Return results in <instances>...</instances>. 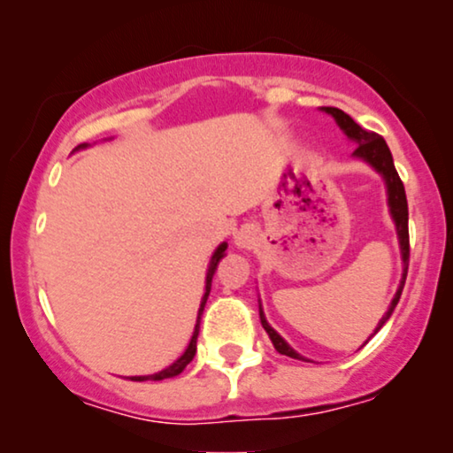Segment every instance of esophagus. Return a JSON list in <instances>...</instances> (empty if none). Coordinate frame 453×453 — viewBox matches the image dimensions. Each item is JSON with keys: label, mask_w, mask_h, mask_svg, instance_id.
<instances>
[{"label": "esophagus", "mask_w": 453, "mask_h": 453, "mask_svg": "<svg viewBox=\"0 0 453 453\" xmlns=\"http://www.w3.org/2000/svg\"><path fill=\"white\" fill-rule=\"evenodd\" d=\"M256 238H257V227L251 226V223H244V226H241L236 232H234V242H236L241 249L253 247V244H256Z\"/></svg>", "instance_id": "obj_1"}]
</instances>
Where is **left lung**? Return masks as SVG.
<instances>
[{
  "label": "left lung",
  "instance_id": "left-lung-1",
  "mask_svg": "<svg viewBox=\"0 0 453 453\" xmlns=\"http://www.w3.org/2000/svg\"><path fill=\"white\" fill-rule=\"evenodd\" d=\"M324 111L327 114H332V117L336 119V123H339V127L342 129V132H345L347 136H349L353 142L357 144V149L353 150V155H357V157L368 161V164H371L372 168L377 170V173H381L383 179H386V185H388L389 212H392L394 223H396L400 251H403V262H404V273H403V280H400L398 292H396V296H394L392 304H389V311L386 315H383V319L379 321V326L375 330V334H377V332L381 330V326L389 319V315L394 313V309H396L400 294H403V288H404V279H407V270H409V206H407V194H404L403 180H400L396 168H394V159H392V153H389L386 140L379 136V134L368 132V129L357 126V123L353 121L349 114L339 111V108L326 106ZM259 319H262L264 330L268 332V336H270V341H273L274 349H277L280 356H289V357H294V360H304L300 353H296L292 347H289L288 342L280 339L277 332H274L273 327L268 326L266 317H264L262 311H259Z\"/></svg>",
  "mask_w": 453,
  "mask_h": 453
}]
</instances>
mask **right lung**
Here are the masks:
<instances>
[{
    "instance_id": "right-lung-1",
    "label": "right lung",
    "mask_w": 453,
    "mask_h": 453,
    "mask_svg": "<svg viewBox=\"0 0 453 453\" xmlns=\"http://www.w3.org/2000/svg\"><path fill=\"white\" fill-rule=\"evenodd\" d=\"M226 249H227V244H226V242H221L219 247H217L215 256H212V259H211L209 273H206V292H204V298H202L200 311H197V324H196L194 336H191V341H189V347H187L183 356H180L179 360H176V362L173 364V366H168V368H165V371H161V372H155V375H147V377H129V379H132V381H147V379H153V381H161V379L174 377V375H179V372H183L187 364H189L191 360H194V356H196V341H197V332H200V315H202V311H204L206 298H209V294H211L212 274H215V270H217V264H219V259L223 257V253H226Z\"/></svg>"
}]
</instances>
